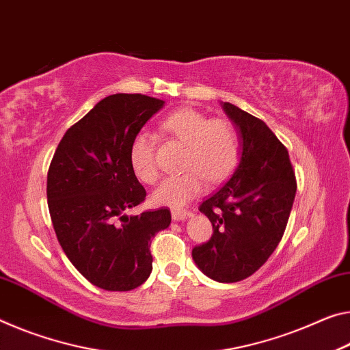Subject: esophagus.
Instances as JSON below:
<instances>
[{
	"label": "esophagus",
	"mask_w": 350,
	"mask_h": 350,
	"mask_svg": "<svg viewBox=\"0 0 350 350\" xmlns=\"http://www.w3.org/2000/svg\"><path fill=\"white\" fill-rule=\"evenodd\" d=\"M171 216H173V219L174 221H182V219H185L187 216H190V212H188V210H173V212H171Z\"/></svg>",
	"instance_id": "34e87169"
}]
</instances>
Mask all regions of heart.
<instances>
[{"label":"heart","instance_id":"obj_1","mask_svg":"<svg viewBox=\"0 0 350 350\" xmlns=\"http://www.w3.org/2000/svg\"><path fill=\"white\" fill-rule=\"evenodd\" d=\"M162 127L177 140L185 143L180 174L171 176L154 193V201L170 207H184L199 193L205 179L221 182L240 162L241 137L229 120H210L196 109H179L162 121ZM131 168L137 179L146 185L159 180L155 163V137L149 131H138L129 146Z\"/></svg>","mask_w":350,"mask_h":350}]
</instances>
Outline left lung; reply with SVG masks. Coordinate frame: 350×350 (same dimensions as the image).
<instances>
[{
  "instance_id": "1",
  "label": "left lung",
  "mask_w": 350,
  "mask_h": 350,
  "mask_svg": "<svg viewBox=\"0 0 350 350\" xmlns=\"http://www.w3.org/2000/svg\"><path fill=\"white\" fill-rule=\"evenodd\" d=\"M223 107L240 129L241 157L234 174L199 205L213 234L191 255L210 279L234 284L252 275L275 251L297 184L290 155L274 132L234 104Z\"/></svg>"
}]
</instances>
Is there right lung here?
Segmentation results:
<instances>
[{
	"label": "right lung",
	"instance_id": "obj_1",
	"mask_svg": "<svg viewBox=\"0 0 350 350\" xmlns=\"http://www.w3.org/2000/svg\"><path fill=\"white\" fill-rule=\"evenodd\" d=\"M163 101L116 93L99 101L60 140L48 170L55 237L75 268L107 291H131L152 271L151 238L171 223L170 208L127 216L146 198L131 168L134 135Z\"/></svg>",
	"mask_w": 350,
	"mask_h": 350
}]
</instances>
